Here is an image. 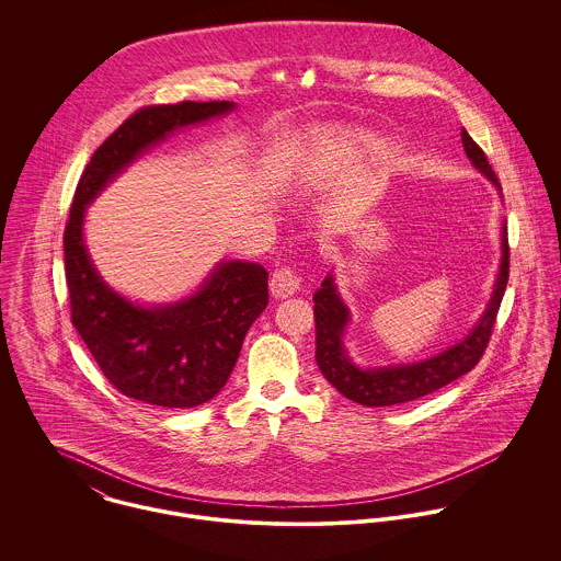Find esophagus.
Returning <instances> with one entry per match:
<instances>
[{
    "instance_id": "esophagus-1",
    "label": "esophagus",
    "mask_w": 561,
    "mask_h": 561,
    "mask_svg": "<svg viewBox=\"0 0 561 561\" xmlns=\"http://www.w3.org/2000/svg\"><path fill=\"white\" fill-rule=\"evenodd\" d=\"M300 272L296 267L283 265L270 278V291L274 298H289L300 289Z\"/></svg>"
}]
</instances>
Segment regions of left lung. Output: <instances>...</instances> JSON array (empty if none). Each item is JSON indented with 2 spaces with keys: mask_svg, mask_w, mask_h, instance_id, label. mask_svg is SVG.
<instances>
[{
  "mask_svg": "<svg viewBox=\"0 0 561 561\" xmlns=\"http://www.w3.org/2000/svg\"><path fill=\"white\" fill-rule=\"evenodd\" d=\"M462 145L473 161V165L481 170L496 187L499 179L488 163L485 153L481 151L480 145L469 136L467 129H462ZM510 278V243H507V227H503V259H501V270L499 278L494 285V294L488 302L485 313L481 316L478 325L473 332L460 341L458 345L445 350L443 354L427 358L423 363L414 365H400V367H385V369H358L343 350L341 334L343 328L350 320L347 309L343 307L341 298L336 296L332 276H325L321 283V289L316 291L313 302H316V360L320 367L323 378L347 400L369 405V408H380V405H396V403H405V401L419 400L423 396H430L449 382L458 380L460 376L469 374L483 356L492 328L496 321V313L507 287Z\"/></svg>",
  "mask_w": 561,
  "mask_h": 561,
  "instance_id": "1",
  "label": "left lung"
}]
</instances>
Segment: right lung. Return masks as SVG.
Returning a JSON list of instances; mask_svg holds the SVG:
<instances>
[{
  "label": "right lung",
  "mask_w": 561,
  "mask_h": 561,
  "mask_svg": "<svg viewBox=\"0 0 561 561\" xmlns=\"http://www.w3.org/2000/svg\"><path fill=\"white\" fill-rule=\"evenodd\" d=\"M229 110L231 101H181L134 112L83 168L65 227L71 321L110 385L149 405L194 408L220 393L248 328L267 307V272L259 263L227 261L179 305L134 307L94 272L81 240L83 209L165 134Z\"/></svg>",
  "instance_id": "right-lung-1"
}]
</instances>
